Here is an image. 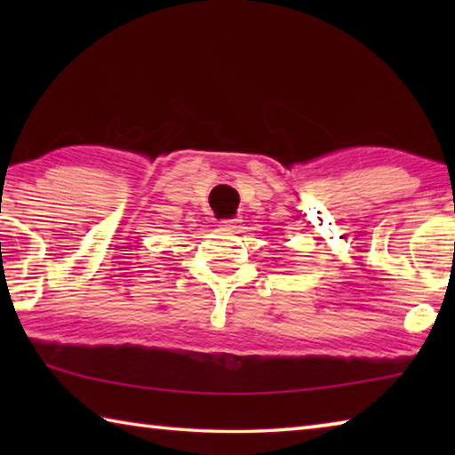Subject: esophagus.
<instances>
[{"label":"esophagus","mask_w":455,"mask_h":455,"mask_svg":"<svg viewBox=\"0 0 455 455\" xmlns=\"http://www.w3.org/2000/svg\"><path fill=\"white\" fill-rule=\"evenodd\" d=\"M238 222H241V219H225L219 222V227L222 230H230V233H235V230L238 228Z\"/></svg>","instance_id":"34e87169"}]
</instances>
